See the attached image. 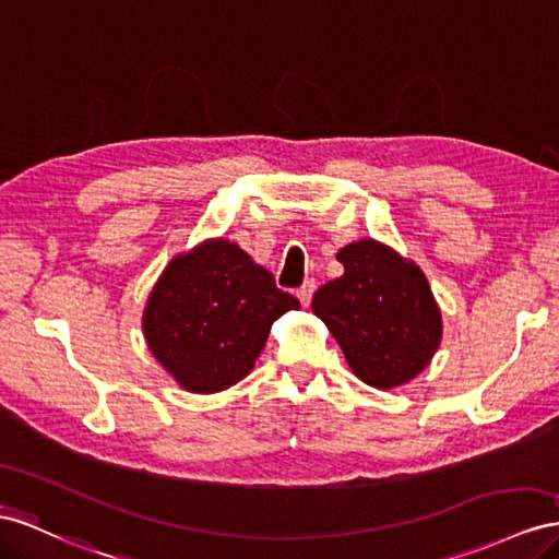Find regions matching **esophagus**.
<instances>
[{
    "label": "esophagus",
    "mask_w": 559,
    "mask_h": 559,
    "mask_svg": "<svg viewBox=\"0 0 559 559\" xmlns=\"http://www.w3.org/2000/svg\"><path fill=\"white\" fill-rule=\"evenodd\" d=\"M314 289H317L314 280H306V282H304V286H300V289L296 292V296H298V300H300V306H310Z\"/></svg>",
    "instance_id": "1"
}]
</instances>
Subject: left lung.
I'll return each mask as SVG.
<instances>
[{
	"mask_svg": "<svg viewBox=\"0 0 559 559\" xmlns=\"http://www.w3.org/2000/svg\"><path fill=\"white\" fill-rule=\"evenodd\" d=\"M345 273L312 296L359 381L390 390L412 381L440 348L442 314L416 263L359 239L338 251Z\"/></svg>",
	"mask_w": 559,
	"mask_h": 559,
	"instance_id": "1",
	"label": "left lung"
}]
</instances>
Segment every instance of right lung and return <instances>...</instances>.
Masks as SVG:
<instances>
[{
    "label": "right lung",
    "instance_id": "add662e5",
    "mask_svg": "<svg viewBox=\"0 0 559 559\" xmlns=\"http://www.w3.org/2000/svg\"><path fill=\"white\" fill-rule=\"evenodd\" d=\"M298 308L265 267L218 237L164 267L143 310V334L180 388L209 395L249 376L270 326Z\"/></svg>",
    "mask_w": 559,
    "mask_h": 559
}]
</instances>
